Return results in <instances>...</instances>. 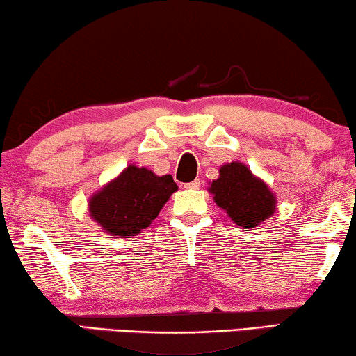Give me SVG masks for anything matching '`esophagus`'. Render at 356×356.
<instances>
[{
	"instance_id": "34e87169",
	"label": "esophagus",
	"mask_w": 356,
	"mask_h": 356,
	"mask_svg": "<svg viewBox=\"0 0 356 356\" xmlns=\"http://www.w3.org/2000/svg\"><path fill=\"white\" fill-rule=\"evenodd\" d=\"M184 188H188V189H197V188H201V179L196 178V179H194V181L184 184Z\"/></svg>"
}]
</instances>
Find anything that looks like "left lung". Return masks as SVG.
I'll list each match as a JSON object with an SVG mask.
<instances>
[{"label": "left lung", "mask_w": 356, "mask_h": 356, "mask_svg": "<svg viewBox=\"0 0 356 356\" xmlns=\"http://www.w3.org/2000/svg\"><path fill=\"white\" fill-rule=\"evenodd\" d=\"M211 193L218 207L225 209L236 225L254 228L275 211V197L261 179L252 177L246 165L232 162L220 168V178L212 181Z\"/></svg>", "instance_id": "1"}]
</instances>
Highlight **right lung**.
Masks as SVG:
<instances>
[{"label":"right lung","mask_w":356,"mask_h":356,"mask_svg":"<svg viewBox=\"0 0 356 356\" xmlns=\"http://www.w3.org/2000/svg\"><path fill=\"white\" fill-rule=\"evenodd\" d=\"M178 189L170 175L128 167L89 202L90 216L111 236H133L145 230Z\"/></svg>","instance_id":"right-lung-1"}]
</instances>
